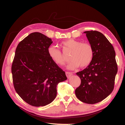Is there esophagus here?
<instances>
[{"instance_id":"obj_1","label":"esophagus","mask_w":125,"mask_h":125,"mask_svg":"<svg viewBox=\"0 0 125 125\" xmlns=\"http://www.w3.org/2000/svg\"><path fill=\"white\" fill-rule=\"evenodd\" d=\"M65 75H66V76H67L68 78H69L71 77V76L73 75V73H70V72H68V71H67V72H65Z\"/></svg>"}]
</instances>
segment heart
<instances>
[{"label":"heart","instance_id":"heart-1","mask_svg":"<svg viewBox=\"0 0 125 125\" xmlns=\"http://www.w3.org/2000/svg\"><path fill=\"white\" fill-rule=\"evenodd\" d=\"M61 45L64 49L71 50L70 55L71 60L67 66L69 69H76L79 66L85 68L92 62L94 57V50L89 43L70 39L63 41ZM48 54L55 64L59 65L64 64L65 58L62 52L57 47L50 46L48 48Z\"/></svg>","mask_w":125,"mask_h":125}]
</instances>
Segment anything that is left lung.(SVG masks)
Instances as JSON below:
<instances>
[{
	"label": "left lung",
	"mask_w": 125,
	"mask_h": 125,
	"mask_svg": "<svg viewBox=\"0 0 125 125\" xmlns=\"http://www.w3.org/2000/svg\"><path fill=\"white\" fill-rule=\"evenodd\" d=\"M94 50L92 62L76 73L81 83L75 90L81 102L94 104L105 99L114 89L118 66L114 48L103 34L96 31H84Z\"/></svg>",
	"instance_id": "left-lung-1"
}]
</instances>
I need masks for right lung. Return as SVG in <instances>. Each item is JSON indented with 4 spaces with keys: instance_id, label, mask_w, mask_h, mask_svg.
<instances>
[{
    "instance_id": "right-lung-1",
    "label": "right lung",
    "mask_w": 125,
    "mask_h": 125,
    "mask_svg": "<svg viewBox=\"0 0 125 125\" xmlns=\"http://www.w3.org/2000/svg\"><path fill=\"white\" fill-rule=\"evenodd\" d=\"M52 43L51 39L34 32L20 41L15 50L11 68L13 85L19 95L33 106L52 103L57 84L67 79L48 54Z\"/></svg>"
}]
</instances>
